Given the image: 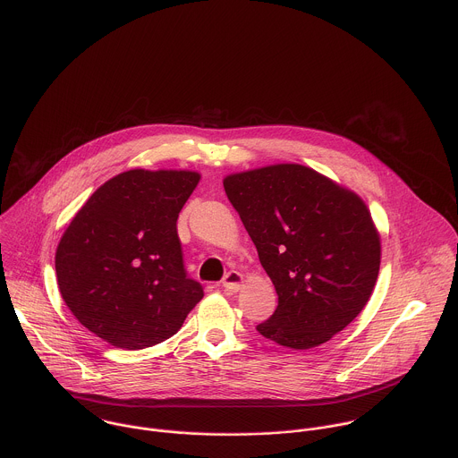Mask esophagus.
<instances>
[{"label": "esophagus", "mask_w": 458, "mask_h": 458, "mask_svg": "<svg viewBox=\"0 0 458 458\" xmlns=\"http://www.w3.org/2000/svg\"><path fill=\"white\" fill-rule=\"evenodd\" d=\"M242 275L241 273H237V271H230V273H226L225 275V278H223V287H225V291L226 293H230V294H233V293H237L239 289H241V285H242Z\"/></svg>", "instance_id": "1"}]
</instances>
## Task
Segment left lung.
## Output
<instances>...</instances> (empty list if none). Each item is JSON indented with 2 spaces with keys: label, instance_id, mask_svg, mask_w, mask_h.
Here are the masks:
<instances>
[{
  "label": "left lung",
  "instance_id": "obj_1",
  "mask_svg": "<svg viewBox=\"0 0 458 458\" xmlns=\"http://www.w3.org/2000/svg\"><path fill=\"white\" fill-rule=\"evenodd\" d=\"M223 185L278 294L257 332L309 350L344 330L380 271V235L366 203L300 164L230 174Z\"/></svg>",
  "mask_w": 458,
  "mask_h": 458
}]
</instances>
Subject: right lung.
<instances>
[{
  "label": "right lung",
  "mask_w": 458,
  "mask_h": 458,
  "mask_svg": "<svg viewBox=\"0 0 458 458\" xmlns=\"http://www.w3.org/2000/svg\"><path fill=\"white\" fill-rule=\"evenodd\" d=\"M198 182L192 171L131 169L105 182L72 217L55 269L65 305L89 332L142 350L180 330L203 298L176 232Z\"/></svg>",
  "instance_id": "right-lung-1"
}]
</instances>
